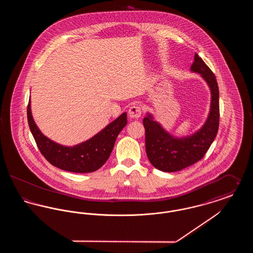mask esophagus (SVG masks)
Returning a JSON list of instances; mask_svg holds the SVG:
<instances>
[{"label":"esophagus","mask_w":253,"mask_h":253,"mask_svg":"<svg viewBox=\"0 0 253 253\" xmlns=\"http://www.w3.org/2000/svg\"><path fill=\"white\" fill-rule=\"evenodd\" d=\"M128 114L131 119L136 120V119L140 118V116H141V107L138 105H132V107H130L129 109Z\"/></svg>","instance_id":"1"}]
</instances>
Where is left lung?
<instances>
[{
	"mask_svg": "<svg viewBox=\"0 0 253 253\" xmlns=\"http://www.w3.org/2000/svg\"><path fill=\"white\" fill-rule=\"evenodd\" d=\"M191 71L198 73L211 89V109L204 125L192 135L175 137L154 121L151 114L143 120L146 154L154 167L172 172L187 168L202 159L213 142L219 128V89L214 74L197 54Z\"/></svg>",
	"mask_w": 253,
	"mask_h": 253,
	"instance_id": "1",
	"label": "left lung"
}]
</instances>
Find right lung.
Masks as SVG:
<instances>
[{
  "label": "right lung",
  "mask_w": 253,
  "mask_h": 253,
  "mask_svg": "<svg viewBox=\"0 0 253 253\" xmlns=\"http://www.w3.org/2000/svg\"><path fill=\"white\" fill-rule=\"evenodd\" d=\"M27 121L40 152L50 164L63 170L84 173L95 171L108 160L119 133L127 124V114L123 113L92 138L73 147L56 143L40 131L32 117L30 99Z\"/></svg>",
  "instance_id": "right-lung-1"
}]
</instances>
